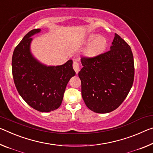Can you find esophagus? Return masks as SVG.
I'll use <instances>...</instances> for the list:
<instances>
[{
	"instance_id": "esophagus-1",
	"label": "esophagus",
	"mask_w": 153,
	"mask_h": 153,
	"mask_svg": "<svg viewBox=\"0 0 153 153\" xmlns=\"http://www.w3.org/2000/svg\"><path fill=\"white\" fill-rule=\"evenodd\" d=\"M73 68H74V69L75 70L76 74H78V72L79 71V65L77 60H74V62H73Z\"/></svg>"
}]
</instances>
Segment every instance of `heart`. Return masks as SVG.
Listing matches in <instances>:
<instances>
[{
    "mask_svg": "<svg viewBox=\"0 0 153 153\" xmlns=\"http://www.w3.org/2000/svg\"><path fill=\"white\" fill-rule=\"evenodd\" d=\"M93 40L94 41L89 45L86 50L87 54L90 56L97 54L98 53L101 52L107 45V40L102 36L97 37V35H91L88 37V41L91 42Z\"/></svg>",
    "mask_w": 153,
    "mask_h": 153,
    "instance_id": "1",
    "label": "heart"
}]
</instances>
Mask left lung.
<instances>
[{"label":"left lung","mask_w":153,"mask_h":153,"mask_svg":"<svg viewBox=\"0 0 153 153\" xmlns=\"http://www.w3.org/2000/svg\"><path fill=\"white\" fill-rule=\"evenodd\" d=\"M110 50L93 57L81 58L78 73L82 96L86 105L96 113L118 108L131 88L134 61L130 46L115 33Z\"/></svg>","instance_id":"1"}]
</instances>
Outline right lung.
Here are the masks:
<instances>
[{
  "mask_svg": "<svg viewBox=\"0 0 153 153\" xmlns=\"http://www.w3.org/2000/svg\"><path fill=\"white\" fill-rule=\"evenodd\" d=\"M33 29L16 46L12 56V74L19 94L30 107L42 112L56 110L61 105L67 84L76 75L72 60L60 66L47 67L31 54Z\"/></svg>",
  "mask_w": 153,
  "mask_h": 153,
  "instance_id": "1",
  "label": "right lung"
}]
</instances>
